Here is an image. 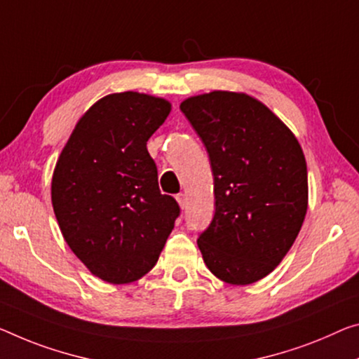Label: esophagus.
I'll return each mask as SVG.
<instances>
[{"instance_id": "obj_1", "label": "esophagus", "mask_w": 359, "mask_h": 359, "mask_svg": "<svg viewBox=\"0 0 359 359\" xmlns=\"http://www.w3.org/2000/svg\"><path fill=\"white\" fill-rule=\"evenodd\" d=\"M176 201H178L181 208H184L186 203H187V197H186V194H178V196H176Z\"/></svg>"}]
</instances>
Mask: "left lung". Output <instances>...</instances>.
<instances>
[{"mask_svg": "<svg viewBox=\"0 0 359 359\" xmlns=\"http://www.w3.org/2000/svg\"><path fill=\"white\" fill-rule=\"evenodd\" d=\"M189 120L210 157L215 213L198 234L207 268L224 283L247 285L278 266L299 236L308 207L303 151L260 101L213 91L186 99Z\"/></svg>", "mask_w": 359, "mask_h": 359, "instance_id": "8db88e82", "label": "left lung"}]
</instances>
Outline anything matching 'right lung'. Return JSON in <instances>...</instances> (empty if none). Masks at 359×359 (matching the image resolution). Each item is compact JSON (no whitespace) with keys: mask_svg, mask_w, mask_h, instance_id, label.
I'll return each mask as SVG.
<instances>
[{"mask_svg":"<svg viewBox=\"0 0 359 359\" xmlns=\"http://www.w3.org/2000/svg\"><path fill=\"white\" fill-rule=\"evenodd\" d=\"M168 101L109 95L76 123L54 170L51 198L72 252L110 284L151 271L180 205L158 189L147 140L168 117Z\"/></svg>","mask_w":359,"mask_h":359,"instance_id":"add662e5","label":"right lung"}]
</instances>
